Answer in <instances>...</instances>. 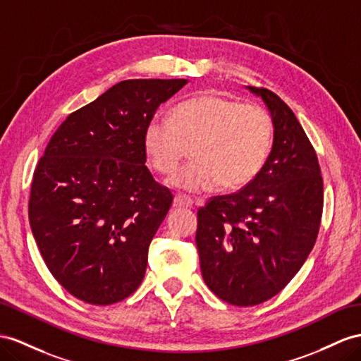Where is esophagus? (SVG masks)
<instances>
[{
  "label": "esophagus",
  "instance_id": "34e87169",
  "mask_svg": "<svg viewBox=\"0 0 361 361\" xmlns=\"http://www.w3.org/2000/svg\"><path fill=\"white\" fill-rule=\"evenodd\" d=\"M173 206L175 207H192V200L188 197H183V195H175Z\"/></svg>",
  "mask_w": 361,
  "mask_h": 361
}]
</instances>
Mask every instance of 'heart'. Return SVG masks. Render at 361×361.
I'll return each instance as SVG.
<instances>
[{
    "label": "heart",
    "mask_w": 361,
    "mask_h": 361,
    "mask_svg": "<svg viewBox=\"0 0 361 361\" xmlns=\"http://www.w3.org/2000/svg\"><path fill=\"white\" fill-rule=\"evenodd\" d=\"M271 140V120L261 106L202 94L175 106L172 117H152L143 133V149L152 168L168 175L190 146L193 161L168 183L201 193L219 186L241 189L252 183L269 160Z\"/></svg>",
    "instance_id": "1"
}]
</instances>
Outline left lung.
<instances>
[{"instance_id": "obj_1", "label": "left lung", "mask_w": 361, "mask_h": 361, "mask_svg": "<svg viewBox=\"0 0 361 361\" xmlns=\"http://www.w3.org/2000/svg\"><path fill=\"white\" fill-rule=\"evenodd\" d=\"M261 97L273 123V146L257 177L198 210L201 274L221 300L253 307L271 299L316 244L323 181L317 155L293 111L274 92Z\"/></svg>"}]
</instances>
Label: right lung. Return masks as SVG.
Listing matches in <instances>:
<instances>
[{
    "label": "right lung",
    "mask_w": 361,
    "mask_h": 361,
    "mask_svg": "<svg viewBox=\"0 0 361 361\" xmlns=\"http://www.w3.org/2000/svg\"><path fill=\"white\" fill-rule=\"evenodd\" d=\"M186 79H131L71 113L35 169L29 219L42 259L91 305L140 286L147 248L172 204L146 168L143 133Z\"/></svg>",
    "instance_id": "obj_1"
}]
</instances>
